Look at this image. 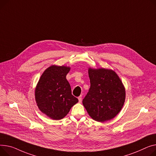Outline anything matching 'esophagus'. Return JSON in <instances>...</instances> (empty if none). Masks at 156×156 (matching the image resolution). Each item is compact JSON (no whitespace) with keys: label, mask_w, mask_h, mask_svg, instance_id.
Instances as JSON below:
<instances>
[{"label":"esophagus","mask_w":156,"mask_h":156,"mask_svg":"<svg viewBox=\"0 0 156 156\" xmlns=\"http://www.w3.org/2000/svg\"><path fill=\"white\" fill-rule=\"evenodd\" d=\"M78 100H79V102L80 103H81V100H82V97H81V96H80V97H78Z\"/></svg>","instance_id":"obj_1"}]
</instances>
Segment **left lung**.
<instances>
[{"instance_id": "1", "label": "left lung", "mask_w": 156, "mask_h": 156, "mask_svg": "<svg viewBox=\"0 0 156 156\" xmlns=\"http://www.w3.org/2000/svg\"><path fill=\"white\" fill-rule=\"evenodd\" d=\"M90 88L83 100L89 115L103 122L115 117L126 99V90L116 73L105 68L88 69Z\"/></svg>"}]
</instances>
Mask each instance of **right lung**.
<instances>
[{
	"label": "right lung",
	"instance_id": "obj_1",
	"mask_svg": "<svg viewBox=\"0 0 156 156\" xmlns=\"http://www.w3.org/2000/svg\"><path fill=\"white\" fill-rule=\"evenodd\" d=\"M69 67L53 65L41 75L35 90L37 105L43 113L54 120L64 118L78 101L71 94L66 76Z\"/></svg>",
	"mask_w": 156,
	"mask_h": 156
}]
</instances>
